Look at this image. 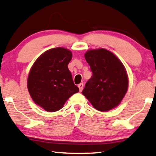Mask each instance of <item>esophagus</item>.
<instances>
[{
  "mask_svg": "<svg viewBox=\"0 0 156 156\" xmlns=\"http://www.w3.org/2000/svg\"><path fill=\"white\" fill-rule=\"evenodd\" d=\"M83 83H80L79 85H78V87L79 88V90H80V91H83Z\"/></svg>",
  "mask_w": 156,
  "mask_h": 156,
  "instance_id": "34e87169",
  "label": "esophagus"
}]
</instances>
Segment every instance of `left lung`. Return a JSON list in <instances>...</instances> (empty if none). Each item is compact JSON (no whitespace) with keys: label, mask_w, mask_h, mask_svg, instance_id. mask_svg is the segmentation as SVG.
<instances>
[{"label":"left lung","mask_w":156,"mask_h":156,"mask_svg":"<svg viewBox=\"0 0 156 156\" xmlns=\"http://www.w3.org/2000/svg\"><path fill=\"white\" fill-rule=\"evenodd\" d=\"M85 58L93 74L83 94L101 112L117 107L128 87V77L123 63L112 52L102 48L90 49Z\"/></svg>","instance_id":"8db88e82"}]
</instances>
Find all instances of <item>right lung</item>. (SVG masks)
<instances>
[{"mask_svg":"<svg viewBox=\"0 0 156 156\" xmlns=\"http://www.w3.org/2000/svg\"><path fill=\"white\" fill-rule=\"evenodd\" d=\"M72 53L63 47L51 48L37 59L28 73L27 87L32 99L47 112H56L79 91L68 69Z\"/></svg>","mask_w":156,"mask_h":156,"instance_id":"1","label":"right lung"}]
</instances>
